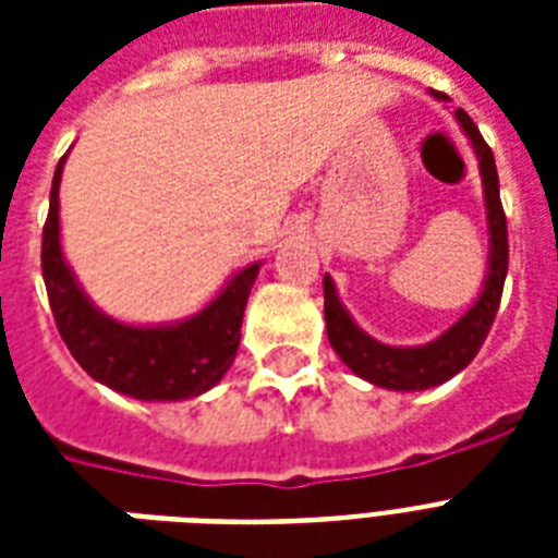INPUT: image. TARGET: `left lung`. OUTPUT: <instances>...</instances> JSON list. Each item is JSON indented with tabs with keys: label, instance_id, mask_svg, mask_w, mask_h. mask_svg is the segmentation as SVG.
Segmentation results:
<instances>
[{
	"label": "left lung",
	"instance_id": "1",
	"mask_svg": "<svg viewBox=\"0 0 558 558\" xmlns=\"http://www.w3.org/2000/svg\"><path fill=\"white\" fill-rule=\"evenodd\" d=\"M437 100H446V95L432 92ZM460 130L472 144V153L481 170V185H484V208H486V234H489V260H486V275L481 295L449 330L428 344L416 348H393L385 341H376L367 336L348 306L341 304L339 289L332 283L330 275H324V322H327V339L332 350L350 371L362 376L376 388L388 390H425L437 388L451 376H458L463 367L477 356V350L484 344L486 332L493 327L498 304H501L504 278H507V217H504L501 196H498V170H495L493 150L477 133L472 118L463 109H454Z\"/></svg>",
	"mask_w": 558,
	"mask_h": 558
}]
</instances>
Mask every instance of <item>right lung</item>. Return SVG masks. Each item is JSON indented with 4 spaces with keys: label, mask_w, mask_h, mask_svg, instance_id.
Here are the masks:
<instances>
[{
    "label": "right lung",
    "mask_w": 558,
    "mask_h": 558,
    "mask_svg": "<svg viewBox=\"0 0 558 558\" xmlns=\"http://www.w3.org/2000/svg\"><path fill=\"white\" fill-rule=\"evenodd\" d=\"M63 165L65 156L54 170L43 228V278L65 348L92 379L142 402H179L210 390L234 365L245 304L263 260L234 271L199 313L182 322H118L95 306L65 263L60 243Z\"/></svg>",
    "instance_id": "obj_1"
}]
</instances>
